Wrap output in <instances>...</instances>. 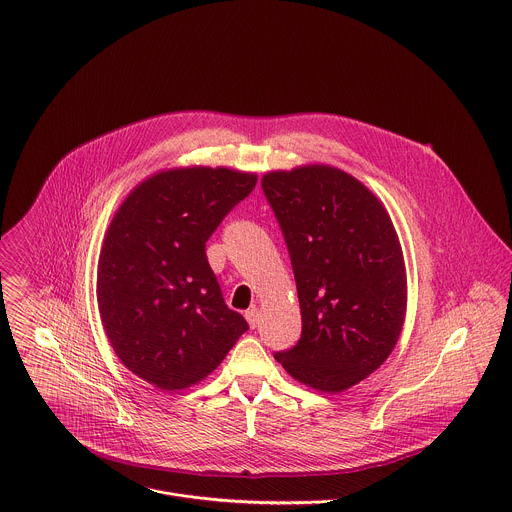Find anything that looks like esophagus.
Returning a JSON list of instances; mask_svg holds the SVG:
<instances>
[{
  "label": "esophagus",
  "instance_id": "esophagus-1",
  "mask_svg": "<svg viewBox=\"0 0 512 512\" xmlns=\"http://www.w3.org/2000/svg\"><path fill=\"white\" fill-rule=\"evenodd\" d=\"M244 317H246V321H248V325L254 329V327H258V323H260V311L256 309V307H252V309H248L246 313H244Z\"/></svg>",
  "mask_w": 512,
  "mask_h": 512
}]
</instances>
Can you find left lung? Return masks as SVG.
I'll return each instance as SVG.
<instances>
[{"mask_svg": "<svg viewBox=\"0 0 512 512\" xmlns=\"http://www.w3.org/2000/svg\"><path fill=\"white\" fill-rule=\"evenodd\" d=\"M280 222L301 309V337L276 361L295 380L337 394L365 380L398 343L406 266L384 205L353 175L303 165L262 177Z\"/></svg>", "mask_w": 512, "mask_h": 512, "instance_id": "left-lung-1", "label": "left lung"}]
</instances>
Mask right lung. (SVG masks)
Wrapping results in <instances>:
<instances>
[{
	"label": "right lung",
	"mask_w": 512,
	"mask_h": 512,
	"mask_svg": "<svg viewBox=\"0 0 512 512\" xmlns=\"http://www.w3.org/2000/svg\"><path fill=\"white\" fill-rule=\"evenodd\" d=\"M256 181L228 167L159 171L124 199L106 230L100 319L118 359L159 390L197 384L248 331L224 303L205 246Z\"/></svg>",
	"instance_id": "obj_1"
}]
</instances>
